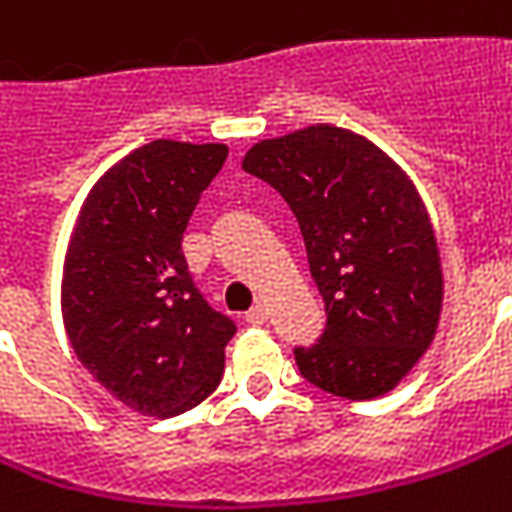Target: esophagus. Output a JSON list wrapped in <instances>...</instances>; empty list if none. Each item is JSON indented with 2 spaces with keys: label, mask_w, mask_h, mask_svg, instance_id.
Masks as SVG:
<instances>
[{
  "label": "esophagus",
  "mask_w": 512,
  "mask_h": 512,
  "mask_svg": "<svg viewBox=\"0 0 512 512\" xmlns=\"http://www.w3.org/2000/svg\"><path fill=\"white\" fill-rule=\"evenodd\" d=\"M266 318H269V307H266V304H255V307L246 313V321H249V324H255V327L266 324Z\"/></svg>",
  "instance_id": "1"
}]
</instances>
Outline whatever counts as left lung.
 Listing matches in <instances>:
<instances>
[{"mask_svg": "<svg viewBox=\"0 0 512 512\" xmlns=\"http://www.w3.org/2000/svg\"><path fill=\"white\" fill-rule=\"evenodd\" d=\"M243 170L292 208L324 298V336L295 350L298 371L345 400L385 397L435 342L443 310L435 228L414 182L336 124L263 138Z\"/></svg>", "mask_w": 512, "mask_h": 512, "instance_id": "8db88e82", "label": "left lung"}]
</instances>
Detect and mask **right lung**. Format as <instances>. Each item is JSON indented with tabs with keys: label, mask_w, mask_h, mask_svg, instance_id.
Returning <instances> with one entry per match:
<instances>
[{
	"label": "right lung",
	"mask_w": 512,
	"mask_h": 512,
	"mask_svg": "<svg viewBox=\"0 0 512 512\" xmlns=\"http://www.w3.org/2000/svg\"><path fill=\"white\" fill-rule=\"evenodd\" d=\"M226 144L159 138L86 194L63 260L60 307L80 365L144 417L199 406L226 368L234 321L205 304L182 255Z\"/></svg>",
	"instance_id": "obj_1"
}]
</instances>
